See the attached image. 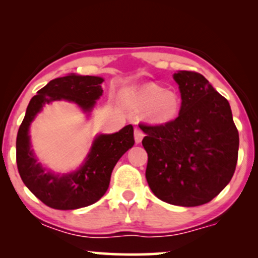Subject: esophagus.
<instances>
[{
  "instance_id": "obj_1",
  "label": "esophagus",
  "mask_w": 258,
  "mask_h": 258,
  "mask_svg": "<svg viewBox=\"0 0 258 258\" xmlns=\"http://www.w3.org/2000/svg\"><path fill=\"white\" fill-rule=\"evenodd\" d=\"M143 137H144V133L141 129L136 128L135 129V141H136V143H140L141 141H142Z\"/></svg>"
}]
</instances>
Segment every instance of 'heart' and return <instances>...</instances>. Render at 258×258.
Listing matches in <instances>:
<instances>
[{
  "instance_id": "obj_1",
  "label": "heart",
  "mask_w": 258,
  "mask_h": 258,
  "mask_svg": "<svg viewBox=\"0 0 258 258\" xmlns=\"http://www.w3.org/2000/svg\"><path fill=\"white\" fill-rule=\"evenodd\" d=\"M123 98L135 108H146V117L156 124H164L174 119L179 110V97L172 90H164L150 83L140 89L126 90Z\"/></svg>"
}]
</instances>
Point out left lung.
<instances>
[{
  "instance_id": "left-lung-1",
  "label": "left lung",
  "mask_w": 258,
  "mask_h": 258,
  "mask_svg": "<svg viewBox=\"0 0 258 258\" xmlns=\"http://www.w3.org/2000/svg\"><path fill=\"white\" fill-rule=\"evenodd\" d=\"M181 91L178 117L164 124H144L142 144L148 154L146 177L164 202L197 207L216 197L234 175L238 130L227 98L203 75L174 74Z\"/></svg>"
}]
</instances>
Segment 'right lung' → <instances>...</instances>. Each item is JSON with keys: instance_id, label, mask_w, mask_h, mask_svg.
Instances as JSON below:
<instances>
[{"instance_id": "obj_1", "label": "right lung", "mask_w": 258, "mask_h": 258, "mask_svg": "<svg viewBox=\"0 0 258 258\" xmlns=\"http://www.w3.org/2000/svg\"><path fill=\"white\" fill-rule=\"evenodd\" d=\"M102 82L103 79L97 76L70 74L57 77L38 90L28 104L16 139L17 169L27 188L52 209L74 210L97 202L107 191L117 161L135 143L134 128L129 124L118 133L98 136L84 164L72 174H51L37 163L28 135L30 123L37 112L45 103L57 100L74 102L84 111H90L103 93Z\"/></svg>"}]
</instances>
